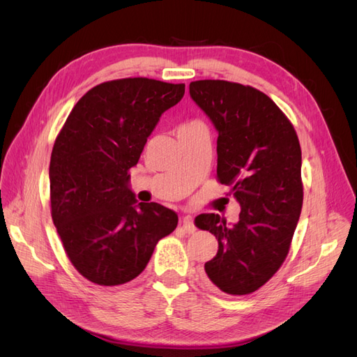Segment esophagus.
<instances>
[{"label":"esophagus","mask_w":357,"mask_h":357,"mask_svg":"<svg viewBox=\"0 0 357 357\" xmlns=\"http://www.w3.org/2000/svg\"><path fill=\"white\" fill-rule=\"evenodd\" d=\"M181 228L185 229L188 234H192L197 231V226H195V222H193L192 215H185V218L181 219Z\"/></svg>","instance_id":"obj_1"}]
</instances>
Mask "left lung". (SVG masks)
<instances>
[{
	"label": "left lung",
	"instance_id": "left-lung-1",
	"mask_svg": "<svg viewBox=\"0 0 357 357\" xmlns=\"http://www.w3.org/2000/svg\"><path fill=\"white\" fill-rule=\"evenodd\" d=\"M190 98L218 137V178L240 204V220L201 214L219 250L205 273L225 294L247 295L264 286L289 253L302 208L301 146L294 126L264 92L225 80L189 84Z\"/></svg>",
	"mask_w": 357,
	"mask_h": 357
}]
</instances>
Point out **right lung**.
Masks as SVG:
<instances>
[{"instance_id":"add662e5","label":"right lung","mask_w":357,"mask_h":357,"mask_svg":"<svg viewBox=\"0 0 357 357\" xmlns=\"http://www.w3.org/2000/svg\"><path fill=\"white\" fill-rule=\"evenodd\" d=\"M183 95V83L105 82L82 96L61 129L49 168L52 219L71 264L95 284L131 282L177 228L174 211L135 199L129 169Z\"/></svg>"}]
</instances>
